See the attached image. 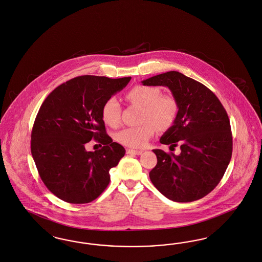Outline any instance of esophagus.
Listing matches in <instances>:
<instances>
[{"instance_id": "esophagus-1", "label": "esophagus", "mask_w": 262, "mask_h": 262, "mask_svg": "<svg viewBox=\"0 0 262 262\" xmlns=\"http://www.w3.org/2000/svg\"><path fill=\"white\" fill-rule=\"evenodd\" d=\"M142 152L143 151H141V150H135V149H128L126 151L127 154H133V155H141Z\"/></svg>"}]
</instances>
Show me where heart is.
Returning a JSON list of instances; mask_svg holds the SVG:
<instances>
[{
    "mask_svg": "<svg viewBox=\"0 0 262 262\" xmlns=\"http://www.w3.org/2000/svg\"><path fill=\"white\" fill-rule=\"evenodd\" d=\"M132 103L142 107L139 126L126 127L116 134V140L127 147L141 148L154 136L156 127L167 130L174 124L178 115V103L171 94H162L157 86L137 84L126 94ZM122 108L115 97H110L101 109V117L106 125L116 127L121 123Z\"/></svg>",
    "mask_w": 262,
    "mask_h": 262,
    "instance_id": "b5f03b06",
    "label": "heart"
}]
</instances>
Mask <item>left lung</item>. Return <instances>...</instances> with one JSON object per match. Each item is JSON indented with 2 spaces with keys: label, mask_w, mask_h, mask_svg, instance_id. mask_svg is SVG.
<instances>
[{
  "label": "left lung",
  "mask_w": 262,
  "mask_h": 262,
  "mask_svg": "<svg viewBox=\"0 0 262 262\" xmlns=\"http://www.w3.org/2000/svg\"><path fill=\"white\" fill-rule=\"evenodd\" d=\"M164 85L178 103L174 124L160 138L162 144L180 146L181 153L154 149L157 165L149 172L154 186L168 199L187 203L201 199L220 183L232 156L228 115L206 85L177 71L141 82Z\"/></svg>",
  "instance_id": "obj_1"
}]
</instances>
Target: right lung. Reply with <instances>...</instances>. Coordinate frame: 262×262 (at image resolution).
Here are the masks:
<instances>
[{
    "label": "right lung",
    "mask_w": 262,
    "mask_h": 262,
    "mask_svg": "<svg viewBox=\"0 0 262 262\" xmlns=\"http://www.w3.org/2000/svg\"><path fill=\"white\" fill-rule=\"evenodd\" d=\"M130 79L76 77L54 89L42 102L32 128V157L43 184L57 198L85 204L108 186L109 170L126 150L106 134L101 109ZM92 139L104 147L86 151L85 143Z\"/></svg>",
    "instance_id": "obj_1"
}]
</instances>
